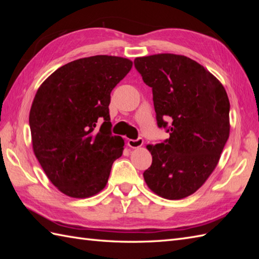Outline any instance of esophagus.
<instances>
[{
	"label": "esophagus",
	"mask_w": 259,
	"mask_h": 259,
	"mask_svg": "<svg viewBox=\"0 0 259 259\" xmlns=\"http://www.w3.org/2000/svg\"><path fill=\"white\" fill-rule=\"evenodd\" d=\"M142 145H144V139H142V138L130 139V140L128 141V146H129L130 148H134V149H136V148L141 147Z\"/></svg>",
	"instance_id": "1"
}]
</instances>
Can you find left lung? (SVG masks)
<instances>
[{"label": "left lung", "mask_w": 259, "mask_h": 259, "mask_svg": "<svg viewBox=\"0 0 259 259\" xmlns=\"http://www.w3.org/2000/svg\"><path fill=\"white\" fill-rule=\"evenodd\" d=\"M152 89L157 124L170 137L148 145L152 163L144 172L148 187L162 198L183 199L205 184L229 137V100L219 80L185 56L153 54L135 59ZM170 119L169 126L165 121Z\"/></svg>", "instance_id": "obj_1"}]
</instances>
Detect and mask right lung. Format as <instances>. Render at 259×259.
<instances>
[{
  "mask_svg": "<svg viewBox=\"0 0 259 259\" xmlns=\"http://www.w3.org/2000/svg\"><path fill=\"white\" fill-rule=\"evenodd\" d=\"M131 68L121 57L74 60L37 89L29 117L33 151L64 195L88 198L106 187L124 146L111 134L110 93Z\"/></svg>",
  "mask_w": 259,
  "mask_h": 259,
  "instance_id": "obj_1",
  "label": "right lung"
}]
</instances>
